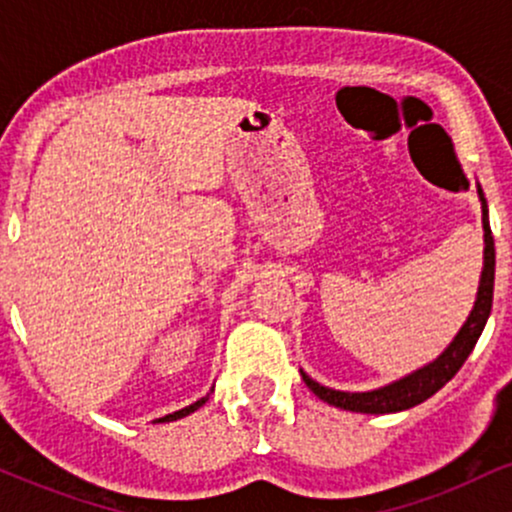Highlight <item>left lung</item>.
<instances>
[{
	"label": "left lung",
	"instance_id": "8db88e82",
	"mask_svg": "<svg viewBox=\"0 0 512 512\" xmlns=\"http://www.w3.org/2000/svg\"><path fill=\"white\" fill-rule=\"evenodd\" d=\"M477 195L481 202V228H484V267H481L479 276V289H477V301H474L472 310H469L467 320L460 327V332L452 337V342L445 346L443 354L433 358L426 366L411 370L404 378L392 380L383 387H375L368 392H344V390H332V387L320 385L317 380L310 378L305 370H301L305 385L313 390L322 402L332 404L337 409L356 411V414H395V411H404L416 407V404L426 402L428 397H433L448 380L455 378L457 370L462 368V363L467 361V356L472 354L474 344L484 332L486 320L491 315V303H493V274H496V250H493V236L489 226V207H486V197L481 185H477Z\"/></svg>",
	"mask_w": 512,
	"mask_h": 512
}]
</instances>
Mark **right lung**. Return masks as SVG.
<instances>
[{
	"label": "right lung",
	"instance_id": "right-lung-1",
	"mask_svg": "<svg viewBox=\"0 0 512 512\" xmlns=\"http://www.w3.org/2000/svg\"><path fill=\"white\" fill-rule=\"evenodd\" d=\"M211 392H214V390H211ZM211 392H207V395H204L202 399H197V402H195V404H190V407H185V409H180V411H173V414H166V416H161V419H156L154 424H168V421H178V419H182V416L192 414V411H197L199 407H202L204 402H207Z\"/></svg>",
	"mask_w": 512,
	"mask_h": 512
}]
</instances>
